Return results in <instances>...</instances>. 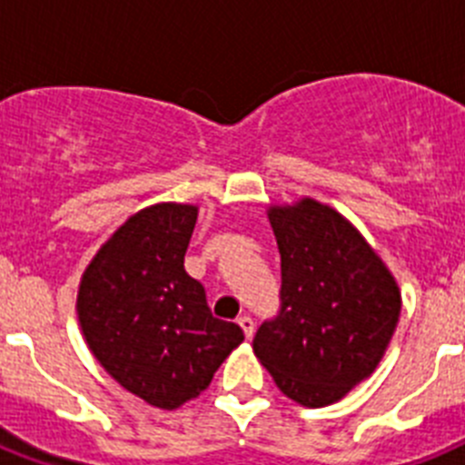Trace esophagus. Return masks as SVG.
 Returning a JSON list of instances; mask_svg holds the SVG:
<instances>
[{
  "mask_svg": "<svg viewBox=\"0 0 465 465\" xmlns=\"http://www.w3.org/2000/svg\"><path fill=\"white\" fill-rule=\"evenodd\" d=\"M237 323H240V328H242V331H244L246 340H252L253 338V331H256L252 316H240V322H237Z\"/></svg>",
  "mask_w": 465,
  "mask_h": 465,
  "instance_id": "esophagus-1",
  "label": "esophagus"
}]
</instances>
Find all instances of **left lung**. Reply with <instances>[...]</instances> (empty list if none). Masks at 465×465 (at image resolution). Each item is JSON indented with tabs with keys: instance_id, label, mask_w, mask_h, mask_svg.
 Listing matches in <instances>:
<instances>
[{
	"instance_id": "1",
	"label": "left lung",
	"mask_w": 465,
	"mask_h": 465,
	"mask_svg": "<svg viewBox=\"0 0 465 465\" xmlns=\"http://www.w3.org/2000/svg\"><path fill=\"white\" fill-rule=\"evenodd\" d=\"M282 253L279 312L262 322L253 354L283 396L323 408L380 365L401 316V291L342 213L302 197L268 209Z\"/></svg>"
}]
</instances>
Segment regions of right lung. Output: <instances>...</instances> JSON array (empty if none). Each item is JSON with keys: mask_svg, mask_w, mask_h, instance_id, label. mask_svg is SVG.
Returning <instances> with one entry per match:
<instances>
[{"mask_svg": "<svg viewBox=\"0 0 465 465\" xmlns=\"http://www.w3.org/2000/svg\"><path fill=\"white\" fill-rule=\"evenodd\" d=\"M193 204L133 213L81 277L76 312L93 356L123 389L160 410L197 398L244 332L221 322L183 268Z\"/></svg>", "mask_w": 465, "mask_h": 465, "instance_id": "1", "label": "right lung"}]
</instances>
